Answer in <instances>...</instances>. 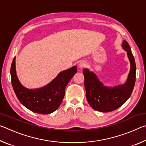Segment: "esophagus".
I'll list each match as a JSON object with an SVG mask.
<instances>
[{"instance_id": "esophagus-1", "label": "esophagus", "mask_w": 146, "mask_h": 146, "mask_svg": "<svg viewBox=\"0 0 146 146\" xmlns=\"http://www.w3.org/2000/svg\"><path fill=\"white\" fill-rule=\"evenodd\" d=\"M86 66H87V62H86V61L82 60V61L79 62V63H78L79 68H83L86 67Z\"/></svg>"}]
</instances>
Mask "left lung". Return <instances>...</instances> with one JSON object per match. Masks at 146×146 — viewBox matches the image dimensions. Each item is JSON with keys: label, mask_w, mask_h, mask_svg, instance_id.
Here are the masks:
<instances>
[{"label": "left lung", "mask_w": 146, "mask_h": 146, "mask_svg": "<svg viewBox=\"0 0 146 146\" xmlns=\"http://www.w3.org/2000/svg\"><path fill=\"white\" fill-rule=\"evenodd\" d=\"M122 48L127 52L130 62V71L123 84L108 87L104 85L95 73L84 69L86 98L93 110L100 112H110L122 106L128 100L134 88L136 80V64L130 46L123 40Z\"/></svg>", "instance_id": "8db88e82"}]
</instances>
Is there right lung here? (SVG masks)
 <instances>
[{
    "mask_svg": "<svg viewBox=\"0 0 146 146\" xmlns=\"http://www.w3.org/2000/svg\"><path fill=\"white\" fill-rule=\"evenodd\" d=\"M15 56L11 66V84L17 97L24 106L39 114H50L60 106L65 95L66 86L77 72L76 66L61 71L56 77L44 87L28 89L20 82L16 72Z\"/></svg>",
    "mask_w": 146,
    "mask_h": 146,
    "instance_id": "1",
    "label": "right lung"
}]
</instances>
